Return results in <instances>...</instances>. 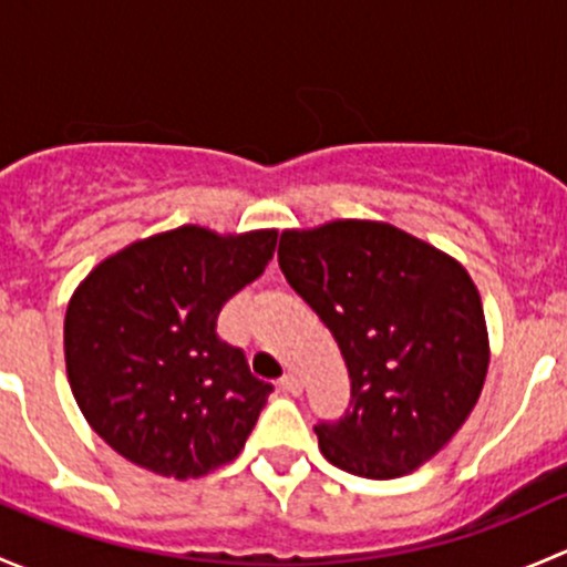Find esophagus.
<instances>
[{
  "mask_svg": "<svg viewBox=\"0 0 567 567\" xmlns=\"http://www.w3.org/2000/svg\"><path fill=\"white\" fill-rule=\"evenodd\" d=\"M279 390L288 392V394H301V390H305V384H301V379L296 373H285L282 381H279Z\"/></svg>",
  "mask_w": 567,
  "mask_h": 567,
  "instance_id": "obj_1",
  "label": "esophagus"
}]
</instances>
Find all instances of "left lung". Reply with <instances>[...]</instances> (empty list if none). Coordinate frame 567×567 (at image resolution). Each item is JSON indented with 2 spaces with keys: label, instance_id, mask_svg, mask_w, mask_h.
Segmentation results:
<instances>
[{
  "label": "left lung",
  "instance_id": "8db88e82",
  "mask_svg": "<svg viewBox=\"0 0 567 567\" xmlns=\"http://www.w3.org/2000/svg\"><path fill=\"white\" fill-rule=\"evenodd\" d=\"M279 268L340 346L351 411L316 425L323 458L392 480L461 431L488 373L477 285L447 251L390 221L282 230Z\"/></svg>",
  "mask_w": 567,
  "mask_h": 567
}]
</instances>
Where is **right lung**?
Masks as SVG:
<instances>
[{
    "label": "right lung",
    "instance_id": "1",
    "mask_svg": "<svg viewBox=\"0 0 567 567\" xmlns=\"http://www.w3.org/2000/svg\"><path fill=\"white\" fill-rule=\"evenodd\" d=\"M274 249L277 230L183 225L114 251L79 282L65 312L68 384L114 453L175 480L238 458L271 384L219 340L216 318Z\"/></svg>",
    "mask_w": 567,
    "mask_h": 567
}]
</instances>
